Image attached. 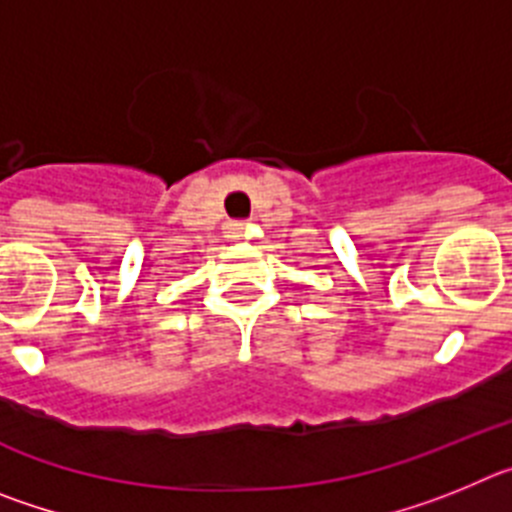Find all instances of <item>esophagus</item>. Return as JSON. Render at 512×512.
<instances>
[{"label":"esophagus","mask_w":512,"mask_h":512,"mask_svg":"<svg viewBox=\"0 0 512 512\" xmlns=\"http://www.w3.org/2000/svg\"><path fill=\"white\" fill-rule=\"evenodd\" d=\"M225 233H228L230 241H238V238H243V233H246V223H241V220H230V223H225Z\"/></svg>","instance_id":"obj_1"}]
</instances>
